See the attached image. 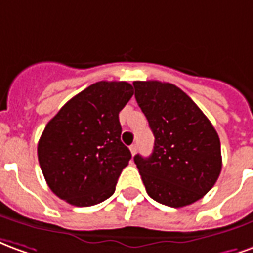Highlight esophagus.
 I'll return each instance as SVG.
<instances>
[{"instance_id":"obj_1","label":"esophagus","mask_w":253,"mask_h":253,"mask_svg":"<svg viewBox=\"0 0 253 253\" xmlns=\"http://www.w3.org/2000/svg\"><path fill=\"white\" fill-rule=\"evenodd\" d=\"M129 149H130V154L134 155V154H136V152H137V145L132 144V145H130V147H129Z\"/></svg>"}]
</instances>
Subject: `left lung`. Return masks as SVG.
<instances>
[{
  "label": "left lung",
  "mask_w": 253,
  "mask_h": 253,
  "mask_svg": "<svg viewBox=\"0 0 253 253\" xmlns=\"http://www.w3.org/2000/svg\"><path fill=\"white\" fill-rule=\"evenodd\" d=\"M133 86L155 136L151 156H134L147 193L171 208L194 204L214 186L222 167L214 126L175 84L136 81Z\"/></svg>",
  "instance_id": "1"
}]
</instances>
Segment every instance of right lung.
I'll use <instances>...</instances> for the list:
<instances>
[{
  "mask_svg": "<svg viewBox=\"0 0 253 253\" xmlns=\"http://www.w3.org/2000/svg\"><path fill=\"white\" fill-rule=\"evenodd\" d=\"M133 95L128 82L101 81L68 101L45 125L38 144L49 189L75 206L112 197L132 158L121 141L119 113Z\"/></svg>",
  "mask_w": 253,
  "mask_h": 253,
  "instance_id": "add662e5",
  "label": "right lung"
}]
</instances>
